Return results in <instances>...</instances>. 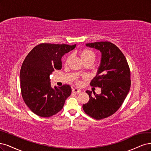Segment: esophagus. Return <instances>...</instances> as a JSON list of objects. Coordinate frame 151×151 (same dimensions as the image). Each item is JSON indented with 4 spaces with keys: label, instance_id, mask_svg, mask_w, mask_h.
I'll return each mask as SVG.
<instances>
[{
    "label": "esophagus",
    "instance_id": "34e87169",
    "mask_svg": "<svg viewBox=\"0 0 151 151\" xmlns=\"http://www.w3.org/2000/svg\"><path fill=\"white\" fill-rule=\"evenodd\" d=\"M72 91L73 92V93H75L78 94V93H80V92H81V90L80 89H78V88H73Z\"/></svg>",
    "mask_w": 151,
    "mask_h": 151
}]
</instances>
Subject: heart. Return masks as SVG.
<instances>
[{"instance_id": "obj_1", "label": "heart", "mask_w": 151, "mask_h": 151, "mask_svg": "<svg viewBox=\"0 0 151 151\" xmlns=\"http://www.w3.org/2000/svg\"><path fill=\"white\" fill-rule=\"evenodd\" d=\"M80 55L82 61L84 63L87 61H94L95 58V52L91 51L90 50L88 49H84L82 50L80 52ZM69 57L67 58L66 60V63L68 62V61L69 60Z\"/></svg>"}]
</instances>
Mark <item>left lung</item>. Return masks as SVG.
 I'll use <instances>...</instances> for the list:
<instances>
[{"mask_svg": "<svg viewBox=\"0 0 151 151\" xmlns=\"http://www.w3.org/2000/svg\"><path fill=\"white\" fill-rule=\"evenodd\" d=\"M86 46L101 53L96 75L90 82L91 86L101 88V94L91 96L92 92L86 91L90 99L83 109L91 117L101 120L113 115L122 105L130 88V71L125 56L114 44L101 41Z\"/></svg>", "mask_w": 151, "mask_h": 151, "instance_id": "left-lung-1", "label": "left lung"}]
</instances>
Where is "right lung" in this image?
<instances>
[{"label":"right lung","mask_w":151,"mask_h":151,"mask_svg":"<svg viewBox=\"0 0 151 151\" xmlns=\"http://www.w3.org/2000/svg\"><path fill=\"white\" fill-rule=\"evenodd\" d=\"M76 45L41 43L29 52L20 71L21 90L23 100L29 109L42 117H50L63 108L71 93L68 85L52 88L50 75L61 70V58L75 49Z\"/></svg>","instance_id":"add662e5"}]
</instances>
